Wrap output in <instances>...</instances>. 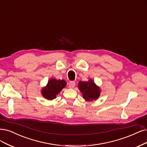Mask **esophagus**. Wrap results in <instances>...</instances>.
Returning a JSON list of instances; mask_svg holds the SVG:
<instances>
[{
    "label": "esophagus",
    "instance_id": "34e87169",
    "mask_svg": "<svg viewBox=\"0 0 147 147\" xmlns=\"http://www.w3.org/2000/svg\"><path fill=\"white\" fill-rule=\"evenodd\" d=\"M76 85V83L74 81H70L68 84V87L69 88H73Z\"/></svg>",
    "mask_w": 147,
    "mask_h": 147
}]
</instances>
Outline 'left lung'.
<instances>
[{
	"label": "left lung",
	"instance_id": "1",
	"mask_svg": "<svg viewBox=\"0 0 147 147\" xmlns=\"http://www.w3.org/2000/svg\"><path fill=\"white\" fill-rule=\"evenodd\" d=\"M79 88L83 94V97L87 101L97 99L100 96V89L92 80L88 82L80 81L78 84Z\"/></svg>",
	"mask_w": 147,
	"mask_h": 147
}]
</instances>
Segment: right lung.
<instances>
[{"instance_id":"right-lung-1","label":"right lung","mask_w":147,"mask_h":147,"mask_svg":"<svg viewBox=\"0 0 147 147\" xmlns=\"http://www.w3.org/2000/svg\"><path fill=\"white\" fill-rule=\"evenodd\" d=\"M67 85L64 80H56L54 79H50L45 88L42 91V94L45 99L53 100L56 97V95L59 93Z\"/></svg>"}]
</instances>
